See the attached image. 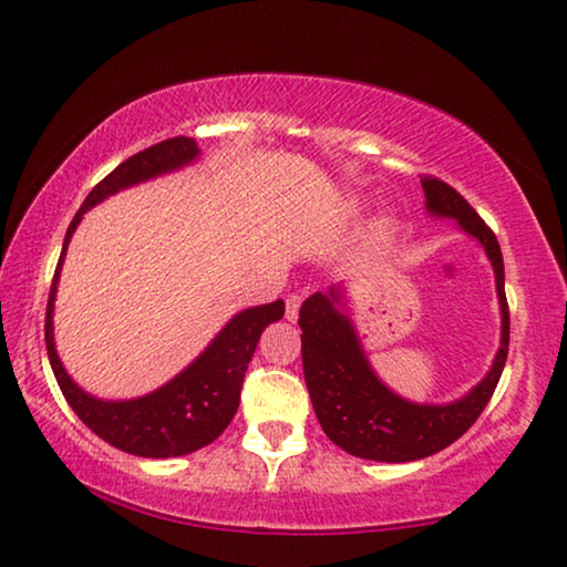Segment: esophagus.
Wrapping results in <instances>:
<instances>
[{"label": "esophagus", "mask_w": 567, "mask_h": 567, "mask_svg": "<svg viewBox=\"0 0 567 567\" xmlns=\"http://www.w3.org/2000/svg\"><path fill=\"white\" fill-rule=\"evenodd\" d=\"M299 307H301V297L286 299V319H289V322H297L299 319Z\"/></svg>", "instance_id": "1"}]
</instances>
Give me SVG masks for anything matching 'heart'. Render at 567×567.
<instances>
[{"label": "heart", "instance_id": "b5f03b06", "mask_svg": "<svg viewBox=\"0 0 567 567\" xmlns=\"http://www.w3.org/2000/svg\"><path fill=\"white\" fill-rule=\"evenodd\" d=\"M396 233V225H393V219H381L379 225L373 227V243H385V240H391V235Z\"/></svg>", "mask_w": 567, "mask_h": 567}]
</instances>
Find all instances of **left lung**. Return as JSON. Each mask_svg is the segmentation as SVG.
<instances>
[{"instance_id":"obj_1","label":"left lung","mask_w":567,"mask_h":567,"mask_svg":"<svg viewBox=\"0 0 567 567\" xmlns=\"http://www.w3.org/2000/svg\"><path fill=\"white\" fill-rule=\"evenodd\" d=\"M424 207L434 219H453L481 243L496 276L502 309V342L488 373L447 404H420L385 385L373 371L363 340L350 317L342 284L317 291L301 303V360L311 406L327 437L344 453L379 463H414L430 457L471 430L502 379L508 355V307L504 293V258L496 235L453 186L424 178Z\"/></svg>"}]
</instances>
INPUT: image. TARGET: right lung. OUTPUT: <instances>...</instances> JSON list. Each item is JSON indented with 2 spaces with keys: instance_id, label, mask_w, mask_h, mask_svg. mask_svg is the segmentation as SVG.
I'll use <instances>...</instances> for the list:
<instances>
[{
  "instance_id": "1",
  "label": "right lung",
  "mask_w": 567,
  "mask_h": 567,
  "mask_svg": "<svg viewBox=\"0 0 567 567\" xmlns=\"http://www.w3.org/2000/svg\"><path fill=\"white\" fill-rule=\"evenodd\" d=\"M199 155L202 151L194 137H171V141L135 153L133 158L120 163L110 176L102 178L65 229L61 260L53 276L51 297H48L45 348L65 401L94 434H100L104 442H110L122 453L137 457H178L215 442L227 430L237 406H240L243 379L252 352L258 348L260 334L270 322H278L284 317L281 299L237 311L182 373H176L161 389L135 399H96L81 389L63 368L53 338L55 291H59L65 250H69V243L81 219L106 196L182 171L192 166Z\"/></svg>"
}]
</instances>
